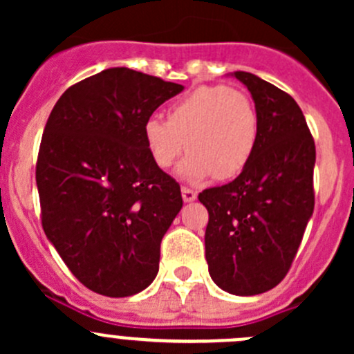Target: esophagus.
<instances>
[{"instance_id":"obj_1","label":"esophagus","mask_w":354,"mask_h":354,"mask_svg":"<svg viewBox=\"0 0 354 354\" xmlns=\"http://www.w3.org/2000/svg\"><path fill=\"white\" fill-rule=\"evenodd\" d=\"M181 195H183L185 202H192V200L197 198V192L188 187H181Z\"/></svg>"}]
</instances>
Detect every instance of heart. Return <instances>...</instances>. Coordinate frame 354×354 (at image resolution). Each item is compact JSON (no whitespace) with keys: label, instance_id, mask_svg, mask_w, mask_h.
Returning <instances> with one entry per match:
<instances>
[{"label":"heart","instance_id":"b5f03b06","mask_svg":"<svg viewBox=\"0 0 354 354\" xmlns=\"http://www.w3.org/2000/svg\"><path fill=\"white\" fill-rule=\"evenodd\" d=\"M144 138L152 160L162 169L185 151L180 174L197 181L231 180L245 171L259 142V113L246 92L227 85H203L167 109V121L151 116Z\"/></svg>","mask_w":354,"mask_h":354}]
</instances>
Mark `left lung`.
I'll list each match as a JSON object with an SVG mask.
<instances>
[{
  "label": "left lung",
  "mask_w": 354,
  "mask_h": 354,
  "mask_svg": "<svg viewBox=\"0 0 354 354\" xmlns=\"http://www.w3.org/2000/svg\"><path fill=\"white\" fill-rule=\"evenodd\" d=\"M243 82L259 113V142L243 173L198 195L209 212L205 259L224 291L252 296L276 288L313 214L315 142L288 92L246 71Z\"/></svg>",
  "instance_id": "obj_1"
}]
</instances>
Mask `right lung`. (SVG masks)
I'll return each mask as SVG.
<instances>
[{
  "instance_id": "obj_1",
  "label": "right lung",
  "mask_w": 354,
  "mask_h": 354,
  "mask_svg": "<svg viewBox=\"0 0 354 354\" xmlns=\"http://www.w3.org/2000/svg\"><path fill=\"white\" fill-rule=\"evenodd\" d=\"M181 91L109 68L68 87L49 114L35 164L42 230L91 291L123 298L157 276L160 240L183 198L149 154L144 124Z\"/></svg>"
}]
</instances>
